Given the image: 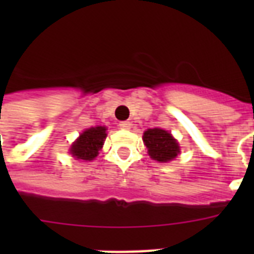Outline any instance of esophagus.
<instances>
[{
  "instance_id": "obj_1",
  "label": "esophagus",
  "mask_w": 254,
  "mask_h": 254,
  "mask_svg": "<svg viewBox=\"0 0 254 254\" xmlns=\"http://www.w3.org/2000/svg\"><path fill=\"white\" fill-rule=\"evenodd\" d=\"M120 129H124V130H127V129H130L131 124L129 123V121H121V123L119 124Z\"/></svg>"
}]
</instances>
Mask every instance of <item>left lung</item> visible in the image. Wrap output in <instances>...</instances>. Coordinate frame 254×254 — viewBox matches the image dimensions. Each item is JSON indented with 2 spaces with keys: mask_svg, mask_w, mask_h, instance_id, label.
<instances>
[{
  "mask_svg": "<svg viewBox=\"0 0 254 254\" xmlns=\"http://www.w3.org/2000/svg\"><path fill=\"white\" fill-rule=\"evenodd\" d=\"M143 142L146 145L149 155L158 162H169L179 153V146L173 135L158 127L147 129L143 133Z\"/></svg>",
  "mask_w": 254,
  "mask_h": 254,
  "instance_id": "obj_1",
  "label": "left lung"
}]
</instances>
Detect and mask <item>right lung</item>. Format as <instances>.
<instances>
[{
    "mask_svg": "<svg viewBox=\"0 0 254 254\" xmlns=\"http://www.w3.org/2000/svg\"><path fill=\"white\" fill-rule=\"evenodd\" d=\"M105 130L107 129L104 127H96L83 131L80 137L76 139V142L71 146V154L77 159L92 161L95 157H97L99 151L103 147L104 139L107 137Z\"/></svg>",
    "mask_w": 254,
    "mask_h": 254,
    "instance_id": "1",
    "label": "right lung"
}]
</instances>
